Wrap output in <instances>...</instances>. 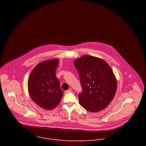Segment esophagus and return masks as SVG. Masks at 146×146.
<instances>
[{"label": "esophagus", "instance_id": "obj_1", "mask_svg": "<svg viewBox=\"0 0 146 146\" xmlns=\"http://www.w3.org/2000/svg\"><path fill=\"white\" fill-rule=\"evenodd\" d=\"M72 92V89L71 88H70L68 90H67L66 91V93H71V92Z\"/></svg>", "mask_w": 146, "mask_h": 146}]
</instances>
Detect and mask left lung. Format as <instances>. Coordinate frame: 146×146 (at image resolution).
Listing matches in <instances>:
<instances>
[{"label":"left lung","mask_w":146,"mask_h":146,"mask_svg":"<svg viewBox=\"0 0 146 146\" xmlns=\"http://www.w3.org/2000/svg\"><path fill=\"white\" fill-rule=\"evenodd\" d=\"M83 92L79 101L91 112L101 111L112 101L117 90V80L111 67L104 60L84 55L74 61Z\"/></svg>","instance_id":"obj_1"}]
</instances>
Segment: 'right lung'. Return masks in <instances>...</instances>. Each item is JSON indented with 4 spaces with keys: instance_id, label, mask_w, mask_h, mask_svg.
Listing matches in <instances>:
<instances>
[{
    "instance_id": "1",
    "label": "right lung",
    "mask_w": 146,
    "mask_h": 146,
    "mask_svg": "<svg viewBox=\"0 0 146 146\" xmlns=\"http://www.w3.org/2000/svg\"><path fill=\"white\" fill-rule=\"evenodd\" d=\"M59 60L52 58L38 64L28 79V90L33 101L42 108L51 110L60 104L63 91L56 70Z\"/></svg>"
}]
</instances>
